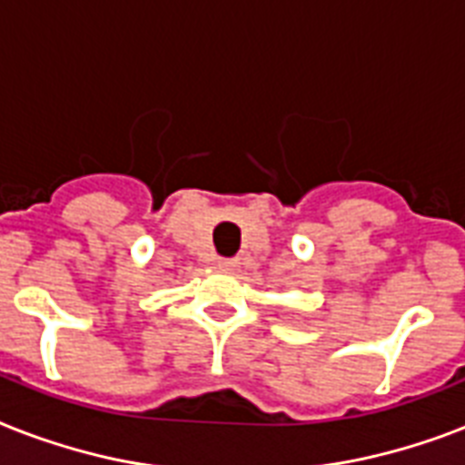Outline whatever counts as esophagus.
I'll return each mask as SVG.
<instances>
[{
	"label": "esophagus",
	"instance_id": "obj_1",
	"mask_svg": "<svg viewBox=\"0 0 465 465\" xmlns=\"http://www.w3.org/2000/svg\"><path fill=\"white\" fill-rule=\"evenodd\" d=\"M217 267L226 272H236L241 267V260L239 258H220L217 260Z\"/></svg>",
	"mask_w": 465,
	"mask_h": 465
}]
</instances>
